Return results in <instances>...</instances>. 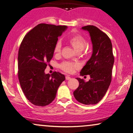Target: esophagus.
I'll return each instance as SVG.
<instances>
[{"label":"esophagus","mask_w":133,"mask_h":133,"mask_svg":"<svg viewBox=\"0 0 133 133\" xmlns=\"http://www.w3.org/2000/svg\"><path fill=\"white\" fill-rule=\"evenodd\" d=\"M70 76H66V80H69V79H70Z\"/></svg>","instance_id":"esophagus-1"}]
</instances>
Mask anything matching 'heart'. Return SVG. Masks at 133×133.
<instances>
[{
  "label": "heart",
  "instance_id": "obj_1",
  "mask_svg": "<svg viewBox=\"0 0 133 133\" xmlns=\"http://www.w3.org/2000/svg\"><path fill=\"white\" fill-rule=\"evenodd\" d=\"M67 42L75 49L78 52L82 51L86 45V40L84 37L79 34H74L69 37L67 39ZM61 44L60 43H57L54 47V52L55 54H59L61 52ZM78 64L76 63L64 61L59 64V67L63 71L67 73H72L75 69L78 67Z\"/></svg>",
  "mask_w": 133,
  "mask_h": 133
}]
</instances>
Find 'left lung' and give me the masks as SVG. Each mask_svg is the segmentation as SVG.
<instances>
[{"label":"left lung","mask_w":133,"mask_h":133,"mask_svg":"<svg viewBox=\"0 0 133 133\" xmlns=\"http://www.w3.org/2000/svg\"><path fill=\"white\" fill-rule=\"evenodd\" d=\"M90 34L93 44L91 57L80 72L81 76L89 75L90 79L77 78L79 86L74 92L80 103L96 104L105 95L111 81L114 56L111 40L104 32L93 25L82 28Z\"/></svg>","instance_id":"left-lung-1"}]
</instances>
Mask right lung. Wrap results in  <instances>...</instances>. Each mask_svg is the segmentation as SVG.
<instances>
[{"mask_svg":"<svg viewBox=\"0 0 133 133\" xmlns=\"http://www.w3.org/2000/svg\"><path fill=\"white\" fill-rule=\"evenodd\" d=\"M66 26L40 23L31 29L20 44L18 76L26 98L37 106L48 105L54 100L65 76L58 72L51 75L44 70L54 55L58 38Z\"/></svg>","mask_w":133,"mask_h":133,"instance_id":"obj_1","label":"right lung"}]
</instances>
